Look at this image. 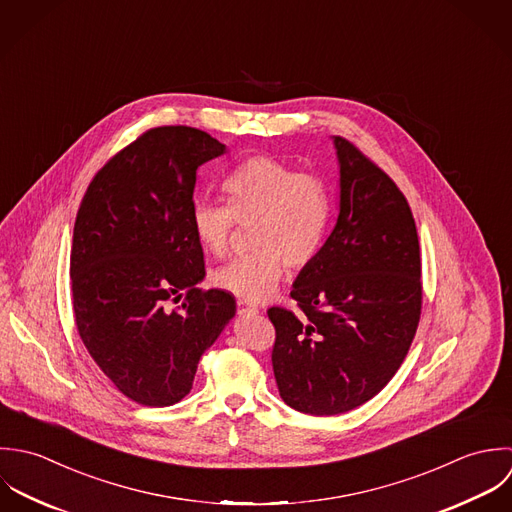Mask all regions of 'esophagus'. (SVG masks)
Instances as JSON below:
<instances>
[{
	"label": "esophagus",
	"mask_w": 512,
	"mask_h": 512,
	"mask_svg": "<svg viewBox=\"0 0 512 512\" xmlns=\"http://www.w3.org/2000/svg\"><path fill=\"white\" fill-rule=\"evenodd\" d=\"M261 310L259 308L255 307V305H249V303H245V301H239L237 303V314L239 316H255V314H259Z\"/></svg>",
	"instance_id": "1"
}]
</instances>
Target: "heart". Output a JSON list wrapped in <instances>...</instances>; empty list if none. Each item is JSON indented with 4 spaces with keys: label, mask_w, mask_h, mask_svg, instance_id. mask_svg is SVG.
I'll return each mask as SVG.
<instances>
[{
    "label": "heart",
    "mask_w": 512,
    "mask_h": 512,
    "mask_svg": "<svg viewBox=\"0 0 512 512\" xmlns=\"http://www.w3.org/2000/svg\"><path fill=\"white\" fill-rule=\"evenodd\" d=\"M227 205L200 202L192 229L209 255L227 253L235 221L251 225L253 253L237 257L211 273L215 287L245 299L265 301L285 275L310 267L330 223V198L320 178L297 172L271 156H253L223 182Z\"/></svg>",
    "instance_id": "heart-1"
}]
</instances>
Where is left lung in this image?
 Listing matches in <instances>:
<instances>
[{
	"instance_id": "obj_1",
	"label": "left lung",
	"mask_w": 512,
	"mask_h": 512,
	"mask_svg": "<svg viewBox=\"0 0 512 512\" xmlns=\"http://www.w3.org/2000/svg\"><path fill=\"white\" fill-rule=\"evenodd\" d=\"M338 158V217L316 261L293 283L301 316L269 308L273 372L287 406L336 415L394 378L421 312L415 221L398 186L348 140Z\"/></svg>"
}]
</instances>
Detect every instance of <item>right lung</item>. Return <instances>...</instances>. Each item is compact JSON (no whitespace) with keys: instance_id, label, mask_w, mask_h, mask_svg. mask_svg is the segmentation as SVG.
Segmentation results:
<instances>
[{"instance_id":"add662e5","label":"right lung","mask_w":512,"mask_h":512,"mask_svg":"<svg viewBox=\"0 0 512 512\" xmlns=\"http://www.w3.org/2000/svg\"><path fill=\"white\" fill-rule=\"evenodd\" d=\"M225 152L198 128H152L106 162L79 207L77 330L104 376L136 404L164 408L188 396L202 354L235 316L229 293L198 287L204 251L192 229L196 172ZM170 300L183 305L170 311Z\"/></svg>"}]
</instances>
